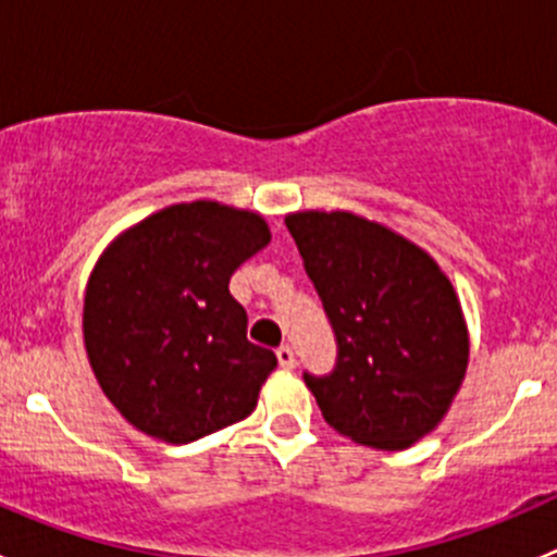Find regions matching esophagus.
I'll return each instance as SVG.
<instances>
[{
	"mask_svg": "<svg viewBox=\"0 0 557 557\" xmlns=\"http://www.w3.org/2000/svg\"><path fill=\"white\" fill-rule=\"evenodd\" d=\"M277 361H280V367H283V369H294L296 367L294 347H290V345H280L277 347Z\"/></svg>",
	"mask_w": 557,
	"mask_h": 557,
	"instance_id": "esophagus-1",
	"label": "esophagus"
}]
</instances>
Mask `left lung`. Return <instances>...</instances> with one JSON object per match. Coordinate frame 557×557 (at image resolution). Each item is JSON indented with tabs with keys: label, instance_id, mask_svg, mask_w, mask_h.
<instances>
[{
	"label": "left lung",
	"instance_id": "1",
	"mask_svg": "<svg viewBox=\"0 0 557 557\" xmlns=\"http://www.w3.org/2000/svg\"><path fill=\"white\" fill-rule=\"evenodd\" d=\"M285 226L336 336L334 372H305L325 423L407 450L442 423L469 363L453 283L429 252L352 212H294Z\"/></svg>",
	"mask_w": 557,
	"mask_h": 557
}]
</instances>
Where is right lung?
I'll list each match as a JSON object with an SVG mask.
<instances>
[{
    "label": "right lung",
    "instance_id": "right-lung-1",
    "mask_svg": "<svg viewBox=\"0 0 557 557\" xmlns=\"http://www.w3.org/2000/svg\"><path fill=\"white\" fill-rule=\"evenodd\" d=\"M269 239L258 212L190 201L153 212L102 252L83 339L104 396L134 429L188 445L256 409L277 356L247 339L228 280Z\"/></svg>",
    "mask_w": 557,
    "mask_h": 557
}]
</instances>
